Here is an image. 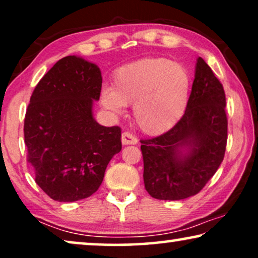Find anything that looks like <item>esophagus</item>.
<instances>
[{"label":"esophagus","mask_w":258,"mask_h":258,"mask_svg":"<svg viewBox=\"0 0 258 258\" xmlns=\"http://www.w3.org/2000/svg\"><path fill=\"white\" fill-rule=\"evenodd\" d=\"M137 137H135L133 134H130L129 132H124L122 134V143L124 146H130V144H137Z\"/></svg>","instance_id":"obj_1"}]
</instances>
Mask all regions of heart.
Instances as JSON below:
<instances>
[{"mask_svg":"<svg viewBox=\"0 0 258 258\" xmlns=\"http://www.w3.org/2000/svg\"><path fill=\"white\" fill-rule=\"evenodd\" d=\"M190 75L185 67L164 57H147L119 67L112 87L101 91V103L115 114L134 103V118L149 135L170 130L184 114Z\"/></svg>","mask_w":258,"mask_h":258,"instance_id":"obj_1","label":"heart"}]
</instances>
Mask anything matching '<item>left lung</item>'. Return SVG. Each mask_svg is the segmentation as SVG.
Masks as SVG:
<instances>
[{
  "mask_svg": "<svg viewBox=\"0 0 258 258\" xmlns=\"http://www.w3.org/2000/svg\"><path fill=\"white\" fill-rule=\"evenodd\" d=\"M227 139L223 86L199 57L184 115L163 135L141 140L146 190L165 201L199 194L223 161Z\"/></svg>",
  "mask_w": 258,
  "mask_h": 258,
  "instance_id": "obj_1",
  "label": "left lung"
}]
</instances>
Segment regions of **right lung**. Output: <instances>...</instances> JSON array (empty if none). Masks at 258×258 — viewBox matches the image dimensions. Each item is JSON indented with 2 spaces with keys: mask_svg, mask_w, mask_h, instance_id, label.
Here are the masks:
<instances>
[{
  "mask_svg": "<svg viewBox=\"0 0 258 258\" xmlns=\"http://www.w3.org/2000/svg\"><path fill=\"white\" fill-rule=\"evenodd\" d=\"M101 88L100 68L73 55L56 62L30 97L24 118L28 162L38 186L58 202L93 195L122 149L121 128L94 118Z\"/></svg>",
  "mask_w": 258,
  "mask_h": 258,
  "instance_id": "add662e5",
  "label": "right lung"
}]
</instances>
